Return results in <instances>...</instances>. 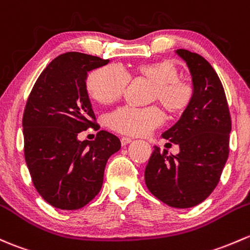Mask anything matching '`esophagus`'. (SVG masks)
I'll use <instances>...</instances> for the list:
<instances>
[{
    "label": "esophagus",
    "mask_w": 250,
    "mask_h": 250,
    "mask_svg": "<svg viewBox=\"0 0 250 250\" xmlns=\"http://www.w3.org/2000/svg\"><path fill=\"white\" fill-rule=\"evenodd\" d=\"M132 140L133 139L128 138V136H122V138H121V144H122V146H125L129 143H132Z\"/></svg>",
    "instance_id": "34e87169"
}]
</instances>
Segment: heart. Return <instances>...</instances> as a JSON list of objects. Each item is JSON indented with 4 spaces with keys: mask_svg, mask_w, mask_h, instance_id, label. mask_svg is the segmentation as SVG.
<instances>
[{
    "mask_svg": "<svg viewBox=\"0 0 250 250\" xmlns=\"http://www.w3.org/2000/svg\"><path fill=\"white\" fill-rule=\"evenodd\" d=\"M136 74L151 81L149 99L158 101L167 111L181 114L188 109L194 99V86L180 78V70L172 61L141 64ZM129 74L118 64H107L92 70L86 79V87L92 98L102 104H111L125 93ZM164 121L162 110L156 105L146 107L125 105L110 112L106 123L111 129L129 135H145L159 127Z\"/></svg>",
    "mask_w": 250,
    "mask_h": 250,
    "instance_id": "obj_1",
    "label": "heart"
}]
</instances>
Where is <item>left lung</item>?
Wrapping results in <instances>:
<instances>
[{
    "label": "left lung",
    "mask_w": 250,
    "mask_h": 250,
    "mask_svg": "<svg viewBox=\"0 0 250 250\" xmlns=\"http://www.w3.org/2000/svg\"><path fill=\"white\" fill-rule=\"evenodd\" d=\"M187 62L195 93L178 122L163 133L180 146L172 156L154 147L145 169L148 190L171 207L196 206L217 187L229 157L231 116L219 77L195 52L178 49Z\"/></svg>",
    "instance_id": "8db88e82"
}]
</instances>
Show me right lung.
I'll list each match as a JSON object with an SVG mask.
<instances>
[{
  "label": "right lung",
  "instance_id": "obj_1",
  "mask_svg": "<svg viewBox=\"0 0 250 250\" xmlns=\"http://www.w3.org/2000/svg\"><path fill=\"white\" fill-rule=\"evenodd\" d=\"M109 62L81 52L60 55L42 72L26 102V164L39 195L56 208L87 205L101 190L107 159L121 148L120 139L106 130L93 141L78 139L88 128L99 129L86 77Z\"/></svg>",
  "mask_w": 250,
  "mask_h": 250
}]
</instances>
